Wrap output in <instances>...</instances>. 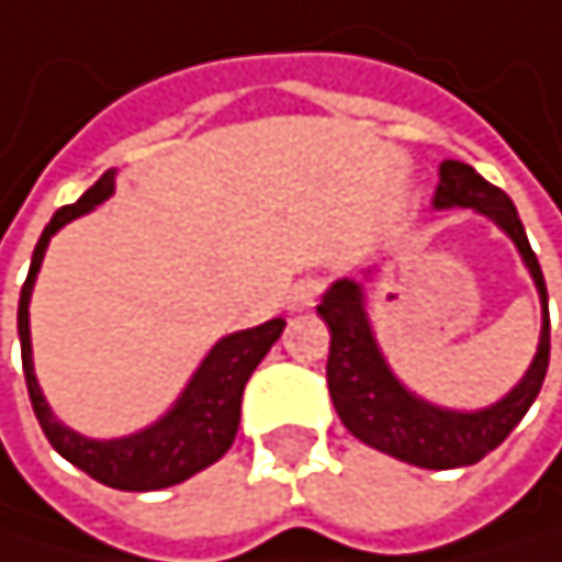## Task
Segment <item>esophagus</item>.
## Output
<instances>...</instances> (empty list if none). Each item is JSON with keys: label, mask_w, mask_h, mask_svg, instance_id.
<instances>
[{"label": "esophagus", "mask_w": 562, "mask_h": 562, "mask_svg": "<svg viewBox=\"0 0 562 562\" xmlns=\"http://www.w3.org/2000/svg\"><path fill=\"white\" fill-rule=\"evenodd\" d=\"M319 293H323V283H319V279H313V276H306V279H300V283H293L290 306L293 310H313L316 300H319Z\"/></svg>", "instance_id": "1"}]
</instances>
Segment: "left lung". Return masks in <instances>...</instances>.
Segmentation results:
<instances>
[{"mask_svg": "<svg viewBox=\"0 0 562 562\" xmlns=\"http://www.w3.org/2000/svg\"><path fill=\"white\" fill-rule=\"evenodd\" d=\"M432 206L436 210L467 206L473 213L490 216L516 243L537 283L543 303L540 346L527 376L499 403L486 409L460 413V409L432 406L416 393H409L383 359L373 339V326L367 319L363 286L352 283V279L333 283L323 303L316 306V313L329 326L326 383L342 426L356 439H363L367 447L390 453L403 463L423 470H457V467H473L486 453H493L540 396L550 367V310H547V283H543L540 259L530 249L527 229L516 216L513 199L503 189L486 182L473 166L447 159L439 166V186L432 195Z\"/></svg>", "mask_w": 562, "mask_h": 562, "instance_id": "obj_1", "label": "left lung"}]
</instances>
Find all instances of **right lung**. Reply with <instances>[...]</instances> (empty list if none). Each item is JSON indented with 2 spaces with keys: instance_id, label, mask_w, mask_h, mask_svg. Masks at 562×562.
I'll use <instances>...</instances> for the list:
<instances>
[{
  "instance_id": "1",
  "label": "right lung",
  "mask_w": 562,
  "mask_h": 562,
  "mask_svg": "<svg viewBox=\"0 0 562 562\" xmlns=\"http://www.w3.org/2000/svg\"><path fill=\"white\" fill-rule=\"evenodd\" d=\"M112 186H115V172L109 169L99 176V182L92 189L82 192L79 203L63 206L49 220L43 236H38L35 252H32V266L25 276V286L19 296V342H22V370H25L29 400H32L35 419H38V426H43L53 450L112 490L146 493V490H166V486H176V483L195 476L199 470L213 467L233 447L236 429H239L243 390H246L252 370L262 363L269 346L279 339V333H283L286 319H269L262 326L223 336L210 349V356L203 359V363H199V370L192 373L189 386L172 403V409L133 436L89 439V436H79L76 429L63 426L53 416L43 390H38L35 370H32L29 300H32V286H35V276H38V266H43L49 239L66 223L86 216L89 210H95L102 203V199H109Z\"/></svg>"
}]
</instances>
